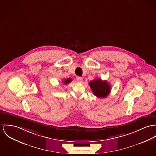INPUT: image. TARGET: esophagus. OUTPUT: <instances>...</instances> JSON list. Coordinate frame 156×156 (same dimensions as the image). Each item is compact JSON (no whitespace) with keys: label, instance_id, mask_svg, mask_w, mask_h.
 Here are the masks:
<instances>
[{"label":"esophagus","instance_id":"1","mask_svg":"<svg viewBox=\"0 0 156 156\" xmlns=\"http://www.w3.org/2000/svg\"><path fill=\"white\" fill-rule=\"evenodd\" d=\"M82 80H83V78H82L81 77H80V76H77V77H76V81H77L78 82L81 83V82L82 81Z\"/></svg>","mask_w":156,"mask_h":156}]
</instances>
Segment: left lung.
I'll list each match as a JSON object with an SVG mask.
<instances>
[{"instance_id": "8db88e82", "label": "left lung", "mask_w": 156, "mask_h": 156, "mask_svg": "<svg viewBox=\"0 0 156 156\" xmlns=\"http://www.w3.org/2000/svg\"><path fill=\"white\" fill-rule=\"evenodd\" d=\"M89 85L94 95L98 98H105L109 94L111 90L110 85L107 81H102L100 79H95L90 81Z\"/></svg>"}]
</instances>
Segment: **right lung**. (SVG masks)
Segmentation results:
<instances>
[{
	"instance_id": "1",
	"label": "right lung",
	"mask_w": 156,
	"mask_h": 156,
	"mask_svg": "<svg viewBox=\"0 0 156 156\" xmlns=\"http://www.w3.org/2000/svg\"><path fill=\"white\" fill-rule=\"evenodd\" d=\"M72 81V80L71 78H67L66 80H64V81H63V84L66 85V84H69V83H71Z\"/></svg>"
}]
</instances>
